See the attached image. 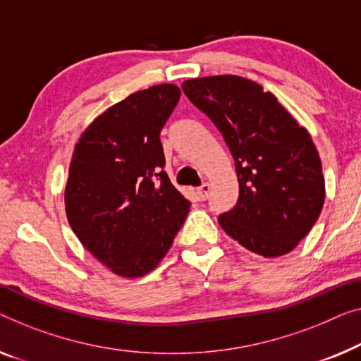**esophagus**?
Returning a JSON list of instances; mask_svg holds the SVG:
<instances>
[{
    "label": "esophagus",
    "instance_id": "esophagus-1",
    "mask_svg": "<svg viewBox=\"0 0 361 361\" xmlns=\"http://www.w3.org/2000/svg\"><path fill=\"white\" fill-rule=\"evenodd\" d=\"M209 192H211V185H209V183H202V185L197 188V196L199 199H202V201L209 197Z\"/></svg>",
    "mask_w": 361,
    "mask_h": 361
}]
</instances>
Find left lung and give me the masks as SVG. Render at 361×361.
<instances>
[{
	"label": "left lung",
	"mask_w": 361,
	"mask_h": 361,
	"mask_svg": "<svg viewBox=\"0 0 361 361\" xmlns=\"http://www.w3.org/2000/svg\"><path fill=\"white\" fill-rule=\"evenodd\" d=\"M183 92L227 142L240 195L219 224L241 246L264 257L292 251L318 220L324 176L310 133L255 80L209 76L185 80Z\"/></svg>",
	"instance_id": "left-lung-1"
}]
</instances>
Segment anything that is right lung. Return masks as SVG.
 <instances>
[{
  "label": "right lung",
  "instance_id": "1",
  "mask_svg": "<svg viewBox=\"0 0 361 361\" xmlns=\"http://www.w3.org/2000/svg\"><path fill=\"white\" fill-rule=\"evenodd\" d=\"M180 95L173 84L134 92L97 116L74 147L68 222L84 248L121 277L157 267L190 212L165 173L160 142Z\"/></svg>",
  "mask_w": 361,
  "mask_h": 361
}]
</instances>
